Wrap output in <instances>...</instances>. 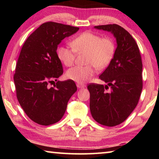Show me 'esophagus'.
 <instances>
[{
    "instance_id": "obj_1",
    "label": "esophagus",
    "mask_w": 159,
    "mask_h": 159,
    "mask_svg": "<svg viewBox=\"0 0 159 159\" xmlns=\"http://www.w3.org/2000/svg\"><path fill=\"white\" fill-rule=\"evenodd\" d=\"M76 86H77L78 88H83L85 87V85L83 84V83H76Z\"/></svg>"
}]
</instances>
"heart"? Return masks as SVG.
<instances>
[{
	"label": "heart",
	"mask_w": 159,
	"mask_h": 159,
	"mask_svg": "<svg viewBox=\"0 0 159 159\" xmlns=\"http://www.w3.org/2000/svg\"><path fill=\"white\" fill-rule=\"evenodd\" d=\"M73 48L60 46L57 50V57L66 66L73 65L76 53H86L85 66H76L66 72L68 79L79 83H85L92 78L95 67L102 69L111 63L114 57L116 45L111 38L102 37L90 31L83 32L71 42Z\"/></svg>",
	"instance_id": "obj_1"
}]
</instances>
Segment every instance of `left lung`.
Here are the masks:
<instances>
[{
  "instance_id": "8db88e82",
  "label": "left lung",
  "mask_w": 159,
  "mask_h": 159,
  "mask_svg": "<svg viewBox=\"0 0 159 159\" xmlns=\"http://www.w3.org/2000/svg\"><path fill=\"white\" fill-rule=\"evenodd\" d=\"M95 28L111 32L116 39L114 57L99 76L107 85H88L93 118L99 124L112 127L125 120L138 105L142 90V58L136 41L120 26L113 24Z\"/></svg>"
}]
</instances>
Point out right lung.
<instances>
[{
    "instance_id": "right-lung-1",
    "label": "right lung",
    "mask_w": 159,
    "mask_h": 159,
    "mask_svg": "<svg viewBox=\"0 0 159 159\" xmlns=\"http://www.w3.org/2000/svg\"><path fill=\"white\" fill-rule=\"evenodd\" d=\"M79 28L54 21L43 23L24 43L19 56L14 82L19 103L34 122L49 125L58 122L67 103L77 90L74 80L57 81L63 74L57 45Z\"/></svg>"
}]
</instances>
